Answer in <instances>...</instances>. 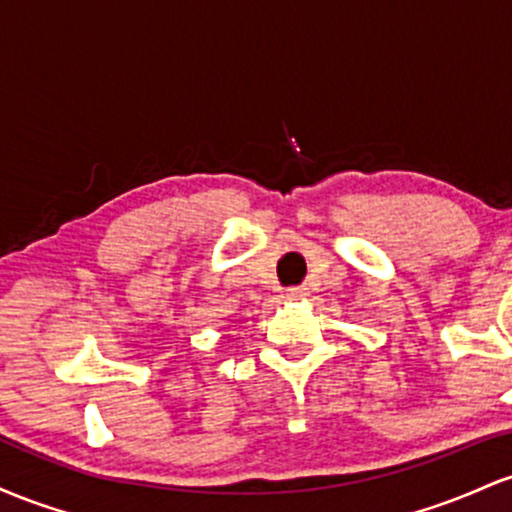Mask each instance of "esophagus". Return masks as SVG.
Wrapping results in <instances>:
<instances>
[{"label": "esophagus", "mask_w": 512, "mask_h": 512, "mask_svg": "<svg viewBox=\"0 0 512 512\" xmlns=\"http://www.w3.org/2000/svg\"><path fill=\"white\" fill-rule=\"evenodd\" d=\"M304 295H307V287H287L285 290L287 300H302Z\"/></svg>", "instance_id": "1"}]
</instances>
